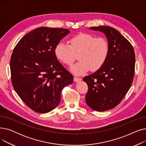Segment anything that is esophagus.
Wrapping results in <instances>:
<instances>
[{"label": "esophagus", "instance_id": "obj_1", "mask_svg": "<svg viewBox=\"0 0 146 146\" xmlns=\"http://www.w3.org/2000/svg\"><path fill=\"white\" fill-rule=\"evenodd\" d=\"M74 80L76 82H78L79 81L82 80V79L80 78H78V77H74Z\"/></svg>", "mask_w": 146, "mask_h": 146}]
</instances>
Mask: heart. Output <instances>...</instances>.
<instances>
[{
	"mask_svg": "<svg viewBox=\"0 0 146 146\" xmlns=\"http://www.w3.org/2000/svg\"><path fill=\"white\" fill-rule=\"evenodd\" d=\"M69 45L63 42L57 44L54 49L56 57L68 66H72L78 56L79 62L71 67L75 74L99 70L106 62L110 52L108 41L103 37L87 33H80L69 40Z\"/></svg>",
	"mask_w": 146,
	"mask_h": 146,
	"instance_id": "obj_1",
	"label": "heart"
}]
</instances>
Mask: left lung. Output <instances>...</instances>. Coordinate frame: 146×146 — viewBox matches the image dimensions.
Instances as JSON below:
<instances>
[{
  "instance_id": "obj_1",
  "label": "left lung",
  "mask_w": 146,
  "mask_h": 146,
  "mask_svg": "<svg viewBox=\"0 0 146 146\" xmlns=\"http://www.w3.org/2000/svg\"><path fill=\"white\" fill-rule=\"evenodd\" d=\"M90 29L106 35L110 52L104 66L83 78L88 86L86 102L96 111H105L117 106L131 87L135 73V52L131 44L115 28L101 26Z\"/></svg>"
}]
</instances>
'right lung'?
Instances as JSON below:
<instances>
[{"instance_id":"1","label":"right lung","mask_w":146,"mask_h":146,"mask_svg":"<svg viewBox=\"0 0 146 146\" xmlns=\"http://www.w3.org/2000/svg\"><path fill=\"white\" fill-rule=\"evenodd\" d=\"M70 33L64 28L41 27L23 36L15 46L10 60L11 81L25 105L35 112L54 109L63 88L73 76L57 60L54 49Z\"/></svg>"}]
</instances>
